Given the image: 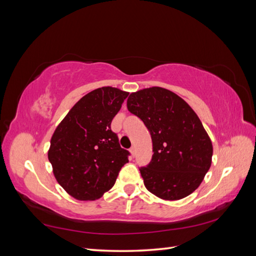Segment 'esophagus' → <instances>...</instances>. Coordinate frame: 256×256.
<instances>
[{
	"instance_id": "34e87169",
	"label": "esophagus",
	"mask_w": 256,
	"mask_h": 256,
	"mask_svg": "<svg viewBox=\"0 0 256 256\" xmlns=\"http://www.w3.org/2000/svg\"><path fill=\"white\" fill-rule=\"evenodd\" d=\"M130 154H132V156L134 157L135 156V147H130Z\"/></svg>"
}]
</instances>
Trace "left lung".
I'll use <instances>...</instances> for the list:
<instances>
[{"label": "left lung", "mask_w": 256, "mask_h": 256, "mask_svg": "<svg viewBox=\"0 0 256 256\" xmlns=\"http://www.w3.org/2000/svg\"><path fill=\"white\" fill-rule=\"evenodd\" d=\"M128 109L152 135L154 155L140 168L146 188L168 200L193 193L210 170L212 156L210 138L198 114L181 97L162 87L130 94Z\"/></svg>", "instance_id": "left-lung-1"}]
</instances>
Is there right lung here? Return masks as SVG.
Here are the masks:
<instances>
[{
	"mask_svg": "<svg viewBox=\"0 0 256 256\" xmlns=\"http://www.w3.org/2000/svg\"><path fill=\"white\" fill-rule=\"evenodd\" d=\"M128 92L101 87L70 110L52 135L48 158L58 184L80 200H94L114 186L128 162L111 122Z\"/></svg>",
	"mask_w": 256,
	"mask_h": 256,
	"instance_id": "obj_1",
	"label": "right lung"
}]
</instances>
